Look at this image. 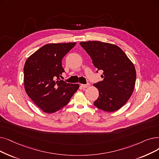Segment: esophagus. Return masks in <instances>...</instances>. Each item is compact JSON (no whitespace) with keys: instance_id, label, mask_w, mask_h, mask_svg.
Masks as SVG:
<instances>
[{"instance_id":"1","label":"esophagus","mask_w":159,"mask_h":159,"mask_svg":"<svg viewBox=\"0 0 159 159\" xmlns=\"http://www.w3.org/2000/svg\"><path fill=\"white\" fill-rule=\"evenodd\" d=\"M81 86L82 87V88H88V87H89V83H88V84H81Z\"/></svg>"}]
</instances>
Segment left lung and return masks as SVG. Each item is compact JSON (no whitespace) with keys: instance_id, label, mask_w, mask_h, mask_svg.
<instances>
[{"instance_id":"8db88e82","label":"left lung","mask_w":159,"mask_h":159,"mask_svg":"<svg viewBox=\"0 0 159 159\" xmlns=\"http://www.w3.org/2000/svg\"><path fill=\"white\" fill-rule=\"evenodd\" d=\"M80 45L91 57L98 70L103 71L102 80L93 84L99 95L94 105L106 112L119 110L134 90L136 77L134 64L116 45L98 41L80 42Z\"/></svg>"}]
</instances>
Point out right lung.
Wrapping results in <instances>:
<instances>
[{
    "label": "right lung",
    "instance_id": "right-lung-1",
    "mask_svg": "<svg viewBox=\"0 0 159 159\" xmlns=\"http://www.w3.org/2000/svg\"><path fill=\"white\" fill-rule=\"evenodd\" d=\"M76 43H50L41 47L24 66L25 91L44 112L53 113L65 107L79 88L61 80V60Z\"/></svg>",
    "mask_w": 159,
    "mask_h": 159
}]
</instances>
